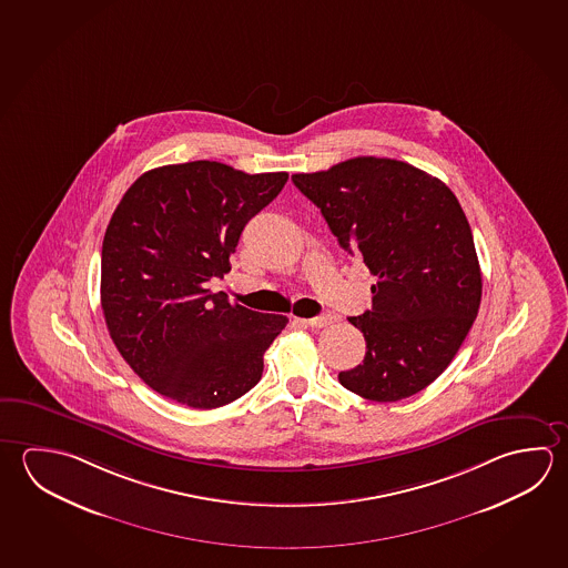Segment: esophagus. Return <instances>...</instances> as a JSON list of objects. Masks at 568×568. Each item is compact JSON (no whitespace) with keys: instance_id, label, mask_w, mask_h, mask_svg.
Returning <instances> with one entry per match:
<instances>
[{"instance_id":"esophagus-1","label":"esophagus","mask_w":568,"mask_h":568,"mask_svg":"<svg viewBox=\"0 0 568 568\" xmlns=\"http://www.w3.org/2000/svg\"><path fill=\"white\" fill-rule=\"evenodd\" d=\"M297 321H301V323H305L307 327L321 328L331 325V323H333V317H331V315H318V317L297 318Z\"/></svg>"}]
</instances>
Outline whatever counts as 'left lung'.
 I'll return each instance as SVG.
<instances>
[{
    "instance_id": "1",
    "label": "left lung",
    "mask_w": 568,
    "mask_h": 568,
    "mask_svg": "<svg viewBox=\"0 0 568 568\" xmlns=\"http://www.w3.org/2000/svg\"><path fill=\"white\" fill-rule=\"evenodd\" d=\"M291 180L338 245L377 277L371 308L348 317L367 353L338 373V383L377 403L428 387L457 355L483 295L475 241L455 193L387 158H355Z\"/></svg>"
}]
</instances>
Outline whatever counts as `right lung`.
I'll return each mask as SVG.
<instances>
[{
  "label": "right lung",
  "instance_id": "right-lung-1",
  "mask_svg": "<svg viewBox=\"0 0 568 568\" xmlns=\"http://www.w3.org/2000/svg\"><path fill=\"white\" fill-rule=\"evenodd\" d=\"M285 171L190 161L143 173L111 215L101 250V308L121 357L153 390L217 408L260 383L285 315L211 293L241 231L287 183Z\"/></svg>",
  "mask_w": 568,
  "mask_h": 568
}]
</instances>
